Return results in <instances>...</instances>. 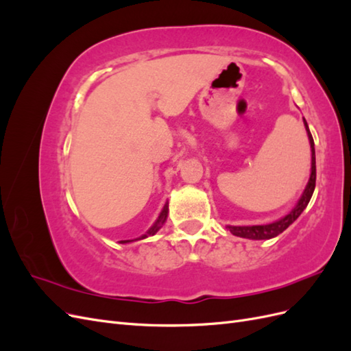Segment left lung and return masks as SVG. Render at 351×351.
<instances>
[{
    "label": "left lung",
    "instance_id": "obj_1",
    "mask_svg": "<svg viewBox=\"0 0 351 351\" xmlns=\"http://www.w3.org/2000/svg\"><path fill=\"white\" fill-rule=\"evenodd\" d=\"M306 132H307V137H309V143H311V152H312V168H311V177L309 182L306 184L304 192L302 193L299 202H297L295 206L291 209L290 214H287L285 217H282L281 219L271 222V224L267 226H227V228L231 231V234H234L237 237H243V239H250V240H268L272 237H277L278 234L284 230L289 228L293 222L300 217L302 212L306 209L307 204L311 202V197L313 195L315 190V184H316V158H315V142L313 137L311 134L309 125H307L306 120L303 119Z\"/></svg>",
    "mask_w": 351,
    "mask_h": 351
}]
</instances>
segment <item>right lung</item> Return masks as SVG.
Masks as SVG:
<instances>
[{
	"label": "right lung",
	"instance_id": "obj_1",
	"mask_svg": "<svg viewBox=\"0 0 351 351\" xmlns=\"http://www.w3.org/2000/svg\"><path fill=\"white\" fill-rule=\"evenodd\" d=\"M167 217H168V204H165V205H164V208H162V210H161V214H159L158 219L154 222V226H152L149 230L146 231V234H143V236H142V237H139V239H134V240H121L120 243H130V241H137V240H142V239H146V237H149V236H154V234H156L158 230L161 228V227L165 224Z\"/></svg>",
	"mask_w": 351,
	"mask_h": 351
}]
</instances>
